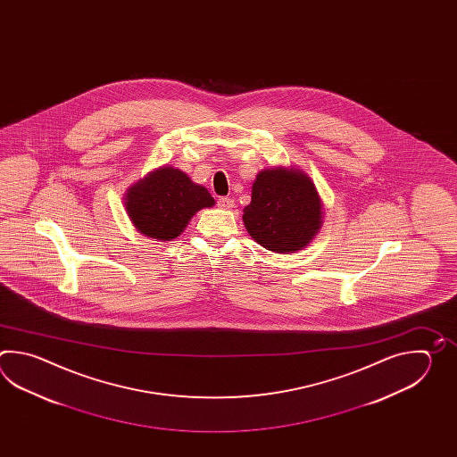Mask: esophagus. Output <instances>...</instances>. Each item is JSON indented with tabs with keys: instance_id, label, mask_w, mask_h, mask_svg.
I'll return each instance as SVG.
<instances>
[{
	"instance_id": "obj_1",
	"label": "esophagus",
	"mask_w": 457,
	"mask_h": 457,
	"mask_svg": "<svg viewBox=\"0 0 457 457\" xmlns=\"http://www.w3.org/2000/svg\"><path fill=\"white\" fill-rule=\"evenodd\" d=\"M217 205H219L220 209H232L233 205H235V201L230 199V197H219Z\"/></svg>"
}]
</instances>
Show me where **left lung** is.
I'll return each mask as SVG.
<instances>
[{
    "label": "left lung",
    "instance_id": "1",
    "mask_svg": "<svg viewBox=\"0 0 457 457\" xmlns=\"http://www.w3.org/2000/svg\"><path fill=\"white\" fill-rule=\"evenodd\" d=\"M323 201L311 176L299 168H264L252 186L243 225L254 242L274 253L299 252L323 224Z\"/></svg>",
    "mask_w": 457,
    "mask_h": 457
}]
</instances>
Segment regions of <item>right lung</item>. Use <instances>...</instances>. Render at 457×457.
I'll return each mask as SVG.
<instances>
[{
  "instance_id": "1",
  "label": "right lung",
  "mask_w": 457,
  "mask_h": 457,
  "mask_svg": "<svg viewBox=\"0 0 457 457\" xmlns=\"http://www.w3.org/2000/svg\"><path fill=\"white\" fill-rule=\"evenodd\" d=\"M215 204L204 186L185 171L160 166L127 189L124 207L132 225L144 237L170 242L185 232L195 212Z\"/></svg>"
}]
</instances>
